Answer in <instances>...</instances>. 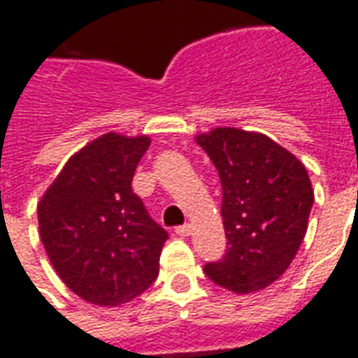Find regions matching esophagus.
<instances>
[{
	"mask_svg": "<svg viewBox=\"0 0 358 358\" xmlns=\"http://www.w3.org/2000/svg\"><path fill=\"white\" fill-rule=\"evenodd\" d=\"M192 231H193V227L189 226V224L176 227V235H180V237H189V235H192Z\"/></svg>",
	"mask_w": 358,
	"mask_h": 358,
	"instance_id": "esophagus-1",
	"label": "esophagus"
}]
</instances>
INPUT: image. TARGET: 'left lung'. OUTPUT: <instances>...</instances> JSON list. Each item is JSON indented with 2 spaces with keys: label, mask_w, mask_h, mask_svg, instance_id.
<instances>
[{
  "label": "left lung",
  "mask_w": 358,
  "mask_h": 358,
  "mask_svg": "<svg viewBox=\"0 0 358 358\" xmlns=\"http://www.w3.org/2000/svg\"><path fill=\"white\" fill-rule=\"evenodd\" d=\"M222 182L227 252L205 273L235 294L264 290L285 273L307 231L315 195L306 166L262 134L216 127L195 136Z\"/></svg>",
  "instance_id": "obj_1"
}]
</instances>
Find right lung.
Masks as SVG:
<instances>
[{
	"label": "right lung",
	"mask_w": 358,
	"mask_h": 358,
	"mask_svg": "<svg viewBox=\"0 0 358 358\" xmlns=\"http://www.w3.org/2000/svg\"><path fill=\"white\" fill-rule=\"evenodd\" d=\"M150 136L106 132L68 159L38 205L41 243L58 277L92 306L131 301L159 275L169 235L132 192Z\"/></svg>",
	"instance_id": "right-lung-1"
}]
</instances>
